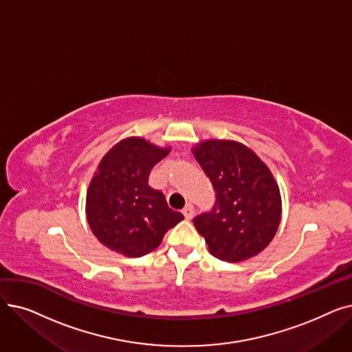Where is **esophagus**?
Instances as JSON below:
<instances>
[{"instance_id":"34e87169","label":"esophagus","mask_w":352,"mask_h":352,"mask_svg":"<svg viewBox=\"0 0 352 352\" xmlns=\"http://www.w3.org/2000/svg\"><path fill=\"white\" fill-rule=\"evenodd\" d=\"M182 214H184V217H186V219H191L194 217V214H195L194 206H191V204L186 206V208L182 210Z\"/></svg>"}]
</instances>
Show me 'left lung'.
Returning <instances> with one entry per match:
<instances>
[{"label": "left lung", "mask_w": 352, "mask_h": 352, "mask_svg": "<svg viewBox=\"0 0 352 352\" xmlns=\"http://www.w3.org/2000/svg\"><path fill=\"white\" fill-rule=\"evenodd\" d=\"M191 151L215 191L214 208L194 218L208 251L227 263L245 261L264 251L283 212L280 187L267 164L234 140H204Z\"/></svg>", "instance_id": "8db88e82"}]
</instances>
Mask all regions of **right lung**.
Returning <instances> with one entry per match:
<instances>
[{"instance_id": "1", "label": "right lung", "mask_w": 352, "mask_h": 352, "mask_svg": "<svg viewBox=\"0 0 352 352\" xmlns=\"http://www.w3.org/2000/svg\"><path fill=\"white\" fill-rule=\"evenodd\" d=\"M170 151L171 146L126 137L100 161L87 190L85 214L92 234L107 248L129 258L150 254L184 219L161 191L148 186L151 168Z\"/></svg>"}]
</instances>
